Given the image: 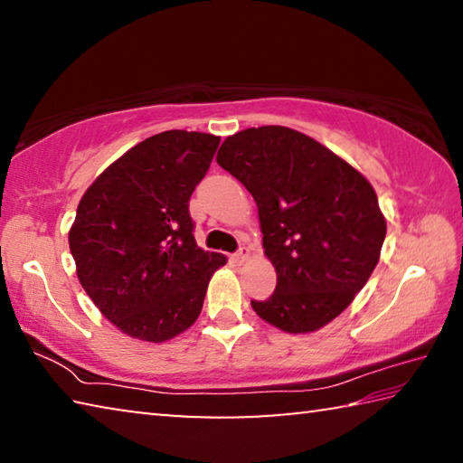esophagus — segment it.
Here are the masks:
<instances>
[{
  "label": "esophagus",
  "instance_id": "esophagus-1",
  "mask_svg": "<svg viewBox=\"0 0 463 463\" xmlns=\"http://www.w3.org/2000/svg\"><path fill=\"white\" fill-rule=\"evenodd\" d=\"M247 260H249V249L247 247H241L239 253H234V257H232V261L239 263V265L245 263Z\"/></svg>",
  "mask_w": 463,
  "mask_h": 463
}]
</instances>
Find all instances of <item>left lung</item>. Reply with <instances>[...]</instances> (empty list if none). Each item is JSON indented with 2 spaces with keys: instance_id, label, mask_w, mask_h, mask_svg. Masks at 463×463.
Wrapping results in <instances>:
<instances>
[{
  "instance_id": "left-lung-1",
  "label": "left lung",
  "mask_w": 463,
  "mask_h": 463,
  "mask_svg": "<svg viewBox=\"0 0 463 463\" xmlns=\"http://www.w3.org/2000/svg\"><path fill=\"white\" fill-rule=\"evenodd\" d=\"M216 161L253 195L265 257L278 273L273 294L250 307L292 335L331 323L380 261L386 218L372 184L318 140L286 127L241 130Z\"/></svg>"
}]
</instances>
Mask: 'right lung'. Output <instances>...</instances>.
I'll use <instances>...</instances> for the list:
<instances>
[{
  "label": "right lung",
  "mask_w": 463,
  "mask_h": 463,
  "mask_svg": "<svg viewBox=\"0 0 463 463\" xmlns=\"http://www.w3.org/2000/svg\"><path fill=\"white\" fill-rule=\"evenodd\" d=\"M218 143L206 132H159L101 171L77 206L69 231L77 278L132 339L163 343L190 328L226 263L198 247L187 210Z\"/></svg>",
  "instance_id": "1"
}]
</instances>
